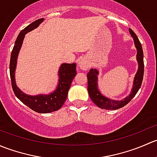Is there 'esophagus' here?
Segmentation results:
<instances>
[{
    "label": "esophagus",
    "instance_id": "obj_1",
    "mask_svg": "<svg viewBox=\"0 0 157 157\" xmlns=\"http://www.w3.org/2000/svg\"><path fill=\"white\" fill-rule=\"evenodd\" d=\"M79 66H80V67L81 69L84 70V71H87V70L90 68V64L87 62L86 61H85V60H81V61L79 62Z\"/></svg>",
    "mask_w": 157,
    "mask_h": 157
}]
</instances>
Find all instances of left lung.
Here are the masks:
<instances>
[{"label": "left lung", "mask_w": 157, "mask_h": 157, "mask_svg": "<svg viewBox=\"0 0 157 157\" xmlns=\"http://www.w3.org/2000/svg\"><path fill=\"white\" fill-rule=\"evenodd\" d=\"M129 32L131 36H132V37L134 38V44H135L136 48L137 50V60L139 65L138 71H137L135 77H134L132 91L130 93L129 96L124 98V100L115 101L105 97V96L101 94L100 92L99 91L97 88L98 71L96 69L91 68L87 74L88 93L92 101L99 108L108 109V110H115V109H118L124 106L134 97V96L137 94V91H138L140 86H141L144 77V71L143 49H142L141 43L140 42L138 38L136 36L134 32L131 29H129Z\"/></svg>", "instance_id": "8db88e82"}]
</instances>
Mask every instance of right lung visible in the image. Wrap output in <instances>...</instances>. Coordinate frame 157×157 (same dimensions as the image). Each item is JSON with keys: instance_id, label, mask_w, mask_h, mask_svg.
<instances>
[{"instance_id": "1", "label": "right lung", "mask_w": 157, "mask_h": 157, "mask_svg": "<svg viewBox=\"0 0 157 157\" xmlns=\"http://www.w3.org/2000/svg\"><path fill=\"white\" fill-rule=\"evenodd\" d=\"M42 21H43V18L39 19L33 23H30L29 26L22 30L19 36H17L10 55V75L11 85H12L14 94L23 103L27 105L32 110L39 112V113H49V112L58 110L64 105L67 99L71 82L77 74V70H76L77 64L75 63L61 64L59 69V74H58L60 78L58 87L54 93H51L48 96L39 95V96H32L22 93L20 89L17 86L15 78H14L17 55L21 48L25 34L31 30L36 29Z\"/></svg>"}]
</instances>
